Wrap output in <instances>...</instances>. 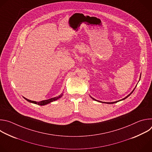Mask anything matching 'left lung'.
Masks as SVG:
<instances>
[{
	"label": "left lung",
	"instance_id": "8db88e82",
	"mask_svg": "<svg viewBox=\"0 0 152 152\" xmlns=\"http://www.w3.org/2000/svg\"><path fill=\"white\" fill-rule=\"evenodd\" d=\"M140 78H141V75H140ZM135 88H136V86L135 87V88L133 90V91L130 93L129 95H127L126 97H125L124 98H123V99H121V100H118V101H115V102H101V101H99V100H96V99H94V98H93L91 96H90L91 97V99H93L94 100H96V101H97V102H101V103H107V104H113V103H117V102H120V101H121V100H124V99H126L127 97H128L130 95H131L132 93H133V91H134V90L135 89Z\"/></svg>",
	"mask_w": 152,
	"mask_h": 152
}]
</instances>
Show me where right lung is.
I'll return each instance as SVG.
<instances>
[{"mask_svg":"<svg viewBox=\"0 0 152 152\" xmlns=\"http://www.w3.org/2000/svg\"><path fill=\"white\" fill-rule=\"evenodd\" d=\"M62 96H63V93H61V94H60L59 96H56V97H55L51 98V99H48V100H42V101L38 102H35V101H33V100H29V99H26V98H25V97H23V98H24L25 100H26L28 102H31V103H34V104H36L43 106V105H46V104H48V103H51V102H54V101H55V100H56L60 99Z\"/></svg>","mask_w":152,"mask_h":152,"instance_id":"right-lung-1","label":"right lung"}]
</instances>
